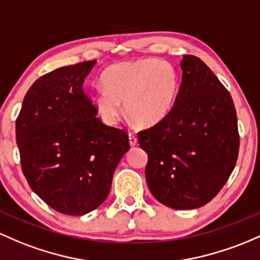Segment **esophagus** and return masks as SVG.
<instances>
[{
    "mask_svg": "<svg viewBox=\"0 0 260 260\" xmlns=\"http://www.w3.org/2000/svg\"><path fill=\"white\" fill-rule=\"evenodd\" d=\"M128 139H129V144L132 145V147H135L137 142H138V138H137L136 135H133V133H128Z\"/></svg>",
    "mask_w": 260,
    "mask_h": 260,
    "instance_id": "obj_1",
    "label": "esophagus"
}]
</instances>
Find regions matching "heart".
Masks as SVG:
<instances>
[{"instance_id": "b5f03b06", "label": "heart", "mask_w": 260, "mask_h": 260, "mask_svg": "<svg viewBox=\"0 0 260 260\" xmlns=\"http://www.w3.org/2000/svg\"><path fill=\"white\" fill-rule=\"evenodd\" d=\"M102 88L92 96L102 121L115 124L124 105L127 118L137 127L150 128L172 113L180 90V79L170 62L159 59L123 61L102 73Z\"/></svg>"}]
</instances>
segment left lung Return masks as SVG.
<instances>
[{
  "label": "left lung",
  "instance_id": "8db88e82",
  "mask_svg": "<svg viewBox=\"0 0 260 260\" xmlns=\"http://www.w3.org/2000/svg\"><path fill=\"white\" fill-rule=\"evenodd\" d=\"M182 81L172 113L138 133L148 154L145 179L153 196L176 210H192L215 198L238 158L233 100L201 59L184 55Z\"/></svg>",
  "mask_w": 260,
  "mask_h": 260
}]
</instances>
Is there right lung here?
<instances>
[{"instance_id": "add662e5", "label": "right lung", "mask_w": 260, "mask_h": 260, "mask_svg": "<svg viewBox=\"0 0 260 260\" xmlns=\"http://www.w3.org/2000/svg\"><path fill=\"white\" fill-rule=\"evenodd\" d=\"M96 60L50 71L25 93L16 141L30 189L51 209L82 216L106 200L129 149L123 129L104 124L82 90Z\"/></svg>"}]
</instances>
